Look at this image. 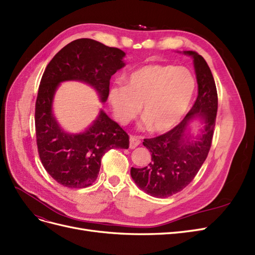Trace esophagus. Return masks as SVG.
I'll list each match as a JSON object with an SVG mask.
<instances>
[{"label":"esophagus","instance_id":"esophagus-1","mask_svg":"<svg viewBox=\"0 0 255 255\" xmlns=\"http://www.w3.org/2000/svg\"><path fill=\"white\" fill-rule=\"evenodd\" d=\"M140 139L136 136H129V149H135L137 145L140 144Z\"/></svg>","mask_w":255,"mask_h":255}]
</instances>
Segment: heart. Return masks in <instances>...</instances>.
Returning a JSON list of instances; mask_svg holds the SVG:
<instances>
[{
    "instance_id": "1",
    "label": "heart",
    "mask_w": 255,
    "mask_h": 255,
    "mask_svg": "<svg viewBox=\"0 0 255 255\" xmlns=\"http://www.w3.org/2000/svg\"><path fill=\"white\" fill-rule=\"evenodd\" d=\"M195 80L183 67L146 65L126 78V85H115L109 92L113 113L127 125L140 112L143 126L164 133L181 121L190 104Z\"/></svg>"
}]
</instances>
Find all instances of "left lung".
<instances>
[{
  "instance_id": "1",
  "label": "left lung",
  "mask_w": 255,
  "mask_h": 255,
  "mask_svg": "<svg viewBox=\"0 0 255 255\" xmlns=\"http://www.w3.org/2000/svg\"><path fill=\"white\" fill-rule=\"evenodd\" d=\"M194 59L198 97L185 118L169 132L149 139L143 145L151 152V163L143 168H130V176L145 194L168 198L184 189L194 180L210 152L218 97L216 84L205 59L195 51H184ZM199 118L202 133L192 136L189 125Z\"/></svg>"
}]
</instances>
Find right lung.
<instances>
[{
	"instance_id": "add662e5",
	"label": "right lung",
	"mask_w": 255,
	"mask_h": 255,
	"mask_svg": "<svg viewBox=\"0 0 255 255\" xmlns=\"http://www.w3.org/2000/svg\"><path fill=\"white\" fill-rule=\"evenodd\" d=\"M126 53L89 38L61 49L45 68L38 90L35 127L38 153L47 172L68 188H85L99 174L101 158L111 149H128V135L103 110L81 133L63 129L53 114L59 84L78 81L94 88L102 103L110 92L112 75L126 66Z\"/></svg>"
}]
</instances>
